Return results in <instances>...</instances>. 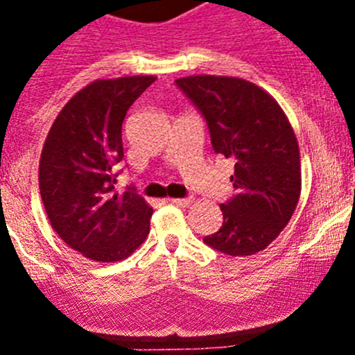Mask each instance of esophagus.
I'll use <instances>...</instances> for the list:
<instances>
[{"mask_svg":"<svg viewBox=\"0 0 355 355\" xmlns=\"http://www.w3.org/2000/svg\"><path fill=\"white\" fill-rule=\"evenodd\" d=\"M171 202L177 204V206H182V207H189L192 202H194V199L192 198H184V199H171Z\"/></svg>","mask_w":355,"mask_h":355,"instance_id":"obj_1","label":"esophagus"}]
</instances>
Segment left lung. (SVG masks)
I'll return each mask as SVG.
<instances>
[{
	"mask_svg": "<svg viewBox=\"0 0 355 355\" xmlns=\"http://www.w3.org/2000/svg\"><path fill=\"white\" fill-rule=\"evenodd\" d=\"M177 85L207 121L213 149L235 159L237 196L221 204L223 227L204 242L228 256L266 249L295 211L302 189L295 132L277 99L252 82L191 75Z\"/></svg>",
	"mask_w": 355,
	"mask_h": 355,
	"instance_id": "left-lung-1",
	"label": "left lung"
}]
</instances>
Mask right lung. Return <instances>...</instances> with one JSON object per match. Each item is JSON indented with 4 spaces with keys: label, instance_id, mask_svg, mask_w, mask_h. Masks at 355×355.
I'll use <instances>...</instances> for the list:
<instances>
[{
    "label": "right lung",
    "instance_id": "1",
    "mask_svg": "<svg viewBox=\"0 0 355 355\" xmlns=\"http://www.w3.org/2000/svg\"><path fill=\"white\" fill-rule=\"evenodd\" d=\"M155 75L99 78L75 92L53 121L39 159V191L53 230L87 259L116 263L146 241L153 207L114 192L121 123Z\"/></svg>",
    "mask_w": 355,
    "mask_h": 355
}]
</instances>
